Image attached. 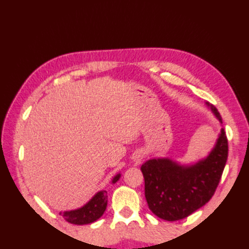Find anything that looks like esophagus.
Returning <instances> with one entry per match:
<instances>
[{"mask_svg": "<svg viewBox=\"0 0 249 249\" xmlns=\"http://www.w3.org/2000/svg\"><path fill=\"white\" fill-rule=\"evenodd\" d=\"M142 158H143V153L142 152H136L133 155V160H136V162H140V160H142Z\"/></svg>", "mask_w": 249, "mask_h": 249, "instance_id": "34e87169", "label": "esophagus"}]
</instances>
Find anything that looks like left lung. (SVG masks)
I'll return each instance as SVG.
<instances>
[{
	"label": "left lung",
	"mask_w": 249,
	"mask_h": 249,
	"mask_svg": "<svg viewBox=\"0 0 249 249\" xmlns=\"http://www.w3.org/2000/svg\"><path fill=\"white\" fill-rule=\"evenodd\" d=\"M218 121L221 116L206 102ZM228 159V139L221 128L215 147L205 159L191 165L179 164L168 158L151 159L141 165L144 196L155 216L176 221L191 215L212 198L220 181Z\"/></svg>",
	"instance_id": "left-lung-1"
}]
</instances>
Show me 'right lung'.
Here are the masks:
<instances>
[{
  "instance_id": "obj_1",
  "label": "right lung",
  "mask_w": 249,
  "mask_h": 249,
  "mask_svg": "<svg viewBox=\"0 0 249 249\" xmlns=\"http://www.w3.org/2000/svg\"><path fill=\"white\" fill-rule=\"evenodd\" d=\"M121 178V174H118L112 179V183H115ZM108 205V194L107 191H99L92 196L84 206L73 211L60 212V215L72 225H89L94 222L104 215Z\"/></svg>"
}]
</instances>
